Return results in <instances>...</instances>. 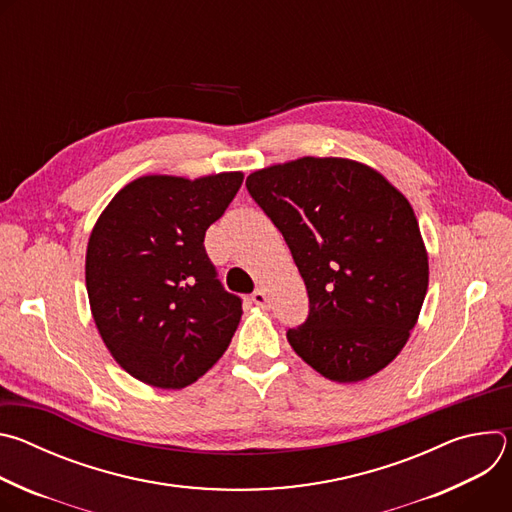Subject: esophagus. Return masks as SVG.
Instances as JSON below:
<instances>
[{"label":"esophagus","instance_id":"esophagus-1","mask_svg":"<svg viewBox=\"0 0 512 512\" xmlns=\"http://www.w3.org/2000/svg\"><path fill=\"white\" fill-rule=\"evenodd\" d=\"M251 300L257 304V306H261V308H265V304H267V298H265V291L261 289V287H257L255 291H253V296H251Z\"/></svg>","mask_w":512,"mask_h":512}]
</instances>
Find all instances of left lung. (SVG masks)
Returning <instances> with one entry per match:
<instances>
[{
  "label": "left lung",
  "mask_w": 512,
  "mask_h": 512,
  "mask_svg": "<svg viewBox=\"0 0 512 512\" xmlns=\"http://www.w3.org/2000/svg\"><path fill=\"white\" fill-rule=\"evenodd\" d=\"M245 186L308 289L306 322L287 330L291 348L336 383L385 369L417 322L429 279L407 198L373 168L342 158L257 170Z\"/></svg>",
  "instance_id": "8db88e82"
}]
</instances>
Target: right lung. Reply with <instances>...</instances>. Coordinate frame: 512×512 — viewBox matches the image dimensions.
Listing matches in <instances>:
<instances>
[{
  "label": "right lung",
  "instance_id": "add662e5",
  "mask_svg": "<svg viewBox=\"0 0 512 512\" xmlns=\"http://www.w3.org/2000/svg\"><path fill=\"white\" fill-rule=\"evenodd\" d=\"M241 184V172L143 176L99 216L85 267L91 312L113 358L141 383L182 389L231 344L241 298L218 279L204 235Z\"/></svg>",
  "mask_w": 512,
  "mask_h": 512
}]
</instances>
